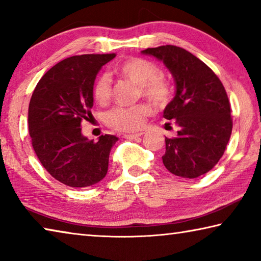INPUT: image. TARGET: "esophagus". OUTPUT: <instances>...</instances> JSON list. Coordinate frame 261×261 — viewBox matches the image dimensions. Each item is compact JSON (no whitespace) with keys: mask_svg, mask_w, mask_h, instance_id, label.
<instances>
[{"mask_svg":"<svg viewBox=\"0 0 261 261\" xmlns=\"http://www.w3.org/2000/svg\"><path fill=\"white\" fill-rule=\"evenodd\" d=\"M143 135H144V132H137V134H125L123 137H124L125 139H136Z\"/></svg>","mask_w":261,"mask_h":261,"instance_id":"1","label":"esophagus"}]
</instances>
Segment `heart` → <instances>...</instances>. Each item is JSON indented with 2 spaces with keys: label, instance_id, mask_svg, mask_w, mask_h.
Listing matches in <instances>:
<instances>
[{
  "label": "heart",
  "instance_id": "obj_1",
  "mask_svg": "<svg viewBox=\"0 0 261 261\" xmlns=\"http://www.w3.org/2000/svg\"><path fill=\"white\" fill-rule=\"evenodd\" d=\"M116 71L139 85V95L155 106H163L170 100L173 87L170 82L161 74V69L154 62L135 57L118 65ZM96 102L107 103L112 96V78L103 73L96 78L93 85ZM151 113L147 103H137L129 107L117 106L106 115L107 124L118 131H136L144 125Z\"/></svg>",
  "mask_w": 261,
  "mask_h": 261
}]
</instances>
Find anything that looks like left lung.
<instances>
[{
	"mask_svg": "<svg viewBox=\"0 0 261 261\" xmlns=\"http://www.w3.org/2000/svg\"><path fill=\"white\" fill-rule=\"evenodd\" d=\"M141 53L163 61L176 83V95L163 117L179 131L174 138L166 137L163 165L184 178L208 173L222 158L232 130L224 86L213 70L183 48L166 45Z\"/></svg>",
	"mask_w": 261,
	"mask_h": 261,
	"instance_id": "left-lung-1",
	"label": "left lung"
}]
</instances>
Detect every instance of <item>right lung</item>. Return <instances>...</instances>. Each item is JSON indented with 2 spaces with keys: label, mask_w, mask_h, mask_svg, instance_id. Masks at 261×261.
<instances>
[{
  "label": "right lung",
  "mask_w": 261,
  "mask_h": 261,
  "mask_svg": "<svg viewBox=\"0 0 261 261\" xmlns=\"http://www.w3.org/2000/svg\"><path fill=\"white\" fill-rule=\"evenodd\" d=\"M115 56L68 57L48 70L33 91L29 106L33 149L48 173L68 187H91L108 171L110 149L118 138L102 135L98 141L88 140L81 124L92 116L96 74Z\"/></svg>",
  "instance_id": "right-lung-1"
}]
</instances>
